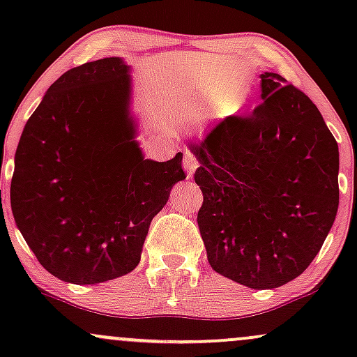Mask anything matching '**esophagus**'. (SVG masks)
I'll return each instance as SVG.
<instances>
[{
	"label": "esophagus",
	"mask_w": 357,
	"mask_h": 357,
	"mask_svg": "<svg viewBox=\"0 0 357 357\" xmlns=\"http://www.w3.org/2000/svg\"><path fill=\"white\" fill-rule=\"evenodd\" d=\"M183 166L184 169H186L188 176H192V173L196 171V167L199 166V161L198 158H196V154L192 153V151H184V155H183Z\"/></svg>",
	"instance_id": "1"
}]
</instances>
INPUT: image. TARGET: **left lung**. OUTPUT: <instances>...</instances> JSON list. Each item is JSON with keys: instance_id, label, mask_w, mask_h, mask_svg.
Wrapping results in <instances>:
<instances>
[{"instance_id": "obj_1", "label": "left lung", "mask_w": 357, "mask_h": 357, "mask_svg": "<svg viewBox=\"0 0 357 357\" xmlns=\"http://www.w3.org/2000/svg\"><path fill=\"white\" fill-rule=\"evenodd\" d=\"M261 99L191 147L208 261L257 290L284 285L312 264L339 206L337 142L314 102L270 72L261 73Z\"/></svg>"}]
</instances>
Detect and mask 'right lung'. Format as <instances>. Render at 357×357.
<instances>
[{
	"instance_id": "add662e5",
	"label": "right lung",
	"mask_w": 357,
	"mask_h": 357,
	"mask_svg": "<svg viewBox=\"0 0 357 357\" xmlns=\"http://www.w3.org/2000/svg\"><path fill=\"white\" fill-rule=\"evenodd\" d=\"M121 59L70 68L28 119L15 154L11 210L43 268L63 282L100 284L132 272L183 154L142 158Z\"/></svg>"
}]
</instances>
